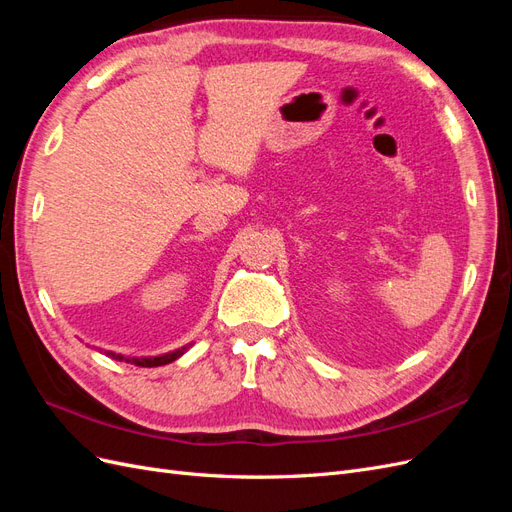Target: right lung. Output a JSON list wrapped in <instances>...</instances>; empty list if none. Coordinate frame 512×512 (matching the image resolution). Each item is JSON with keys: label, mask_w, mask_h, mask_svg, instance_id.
<instances>
[{"label": "right lung", "mask_w": 512, "mask_h": 512, "mask_svg": "<svg viewBox=\"0 0 512 512\" xmlns=\"http://www.w3.org/2000/svg\"><path fill=\"white\" fill-rule=\"evenodd\" d=\"M188 350V346H183V348H179V350H175V352H168V354H162V356H147V359H126L128 363H134V365H138V367H160V365H166V363H173V361H177L179 356ZM108 356H113V359H117V361H123V356L121 354H115V352H108Z\"/></svg>", "instance_id": "1"}]
</instances>
